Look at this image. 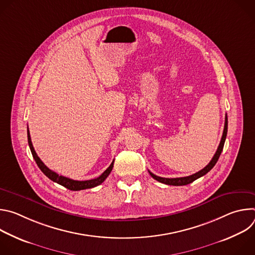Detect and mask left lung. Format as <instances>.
I'll list each match as a JSON object with an SVG mask.
<instances>
[{"mask_svg":"<svg viewBox=\"0 0 255 255\" xmlns=\"http://www.w3.org/2000/svg\"><path fill=\"white\" fill-rule=\"evenodd\" d=\"M227 130H228V118H227V115L225 117V125H224V131H223V135H222V138H221V141H220V144L219 146H218V149L215 153V155L213 156L212 160L209 162V164L207 166H205L202 170L192 174V175H189V176H185V177H175V178H166V177H160V176H157L155 174H153L152 172L149 171L150 175L158 180L159 183H162V184H165V185H169V186H186V185H189L191 183H193L194 180H196L197 178L205 175L206 173H208L216 164V162L218 161V159H219L220 157V154L223 150V147H224V143H225V140H226V136H227Z\"/></svg>","mask_w":255,"mask_h":255,"instance_id":"1","label":"left lung"}]
</instances>
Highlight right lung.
Segmentation results:
<instances>
[{
    "label": "right lung",
    "mask_w": 255,
    "mask_h": 255,
    "mask_svg": "<svg viewBox=\"0 0 255 255\" xmlns=\"http://www.w3.org/2000/svg\"><path fill=\"white\" fill-rule=\"evenodd\" d=\"M27 136H28V144L29 147L31 150V153L33 155V158L35 159L36 163H37L38 167L41 169V171L54 183H57L58 185H61L62 187L70 190V191H81V190H86V189H92L95 188L99 185H101L103 181L108 177V175L110 174V172L112 171V168L114 166V160L112 161V163L109 166L100 176H98L97 178H93V179H89V180H75L71 179L62 175H59L58 173L52 171L51 169H49L43 162L42 160L38 157V155L36 154L34 147L32 145V141H31V137H30V132L29 129L27 130Z\"/></svg>",
    "instance_id": "1"
}]
</instances>
